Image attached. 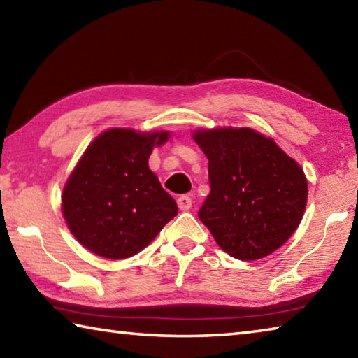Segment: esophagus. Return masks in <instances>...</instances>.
<instances>
[{
  "mask_svg": "<svg viewBox=\"0 0 358 358\" xmlns=\"http://www.w3.org/2000/svg\"><path fill=\"white\" fill-rule=\"evenodd\" d=\"M177 203H178V208L181 211H186V210H189L192 207V199L185 194V196H180L177 199Z\"/></svg>",
  "mask_w": 358,
  "mask_h": 358,
  "instance_id": "34e87169",
  "label": "esophagus"
}]
</instances>
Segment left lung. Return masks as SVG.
<instances>
[{
	"label": "left lung",
	"mask_w": 358,
	"mask_h": 358,
	"mask_svg": "<svg viewBox=\"0 0 358 358\" xmlns=\"http://www.w3.org/2000/svg\"><path fill=\"white\" fill-rule=\"evenodd\" d=\"M208 157L210 194L199 220L229 256L256 260L282 246L305 213L303 169L273 138L250 128L192 134Z\"/></svg>",
	"instance_id": "obj_1"
}]
</instances>
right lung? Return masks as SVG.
Here are the masks:
<instances>
[{
    "instance_id": "add662e5",
    "label": "right lung",
    "mask_w": 358,
    "mask_h": 358,
    "mask_svg": "<svg viewBox=\"0 0 358 358\" xmlns=\"http://www.w3.org/2000/svg\"><path fill=\"white\" fill-rule=\"evenodd\" d=\"M171 134L108 129L85 151L63 189V216L88 251L126 259L142 251L177 216V202L150 171L153 147Z\"/></svg>"
}]
</instances>
